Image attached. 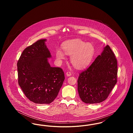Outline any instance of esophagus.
<instances>
[{"label": "esophagus", "mask_w": 133, "mask_h": 133, "mask_svg": "<svg viewBox=\"0 0 133 133\" xmlns=\"http://www.w3.org/2000/svg\"><path fill=\"white\" fill-rule=\"evenodd\" d=\"M71 75H72V74H71V73L70 72H67L66 73V76H71Z\"/></svg>", "instance_id": "1"}]
</instances>
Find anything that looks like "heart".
<instances>
[{
  "instance_id": "heart-1",
  "label": "heart",
  "mask_w": 133,
  "mask_h": 133,
  "mask_svg": "<svg viewBox=\"0 0 133 133\" xmlns=\"http://www.w3.org/2000/svg\"><path fill=\"white\" fill-rule=\"evenodd\" d=\"M64 52L60 49L56 51V57L61 60L65 57V54L71 55L70 61L78 69L87 66L90 63L94 52V47L91 43L77 39L67 41L62 45Z\"/></svg>"
}]
</instances>
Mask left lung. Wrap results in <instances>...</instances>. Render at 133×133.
<instances>
[{
	"label": "left lung",
	"mask_w": 133,
	"mask_h": 133,
	"mask_svg": "<svg viewBox=\"0 0 133 133\" xmlns=\"http://www.w3.org/2000/svg\"><path fill=\"white\" fill-rule=\"evenodd\" d=\"M117 61L109 45L92 64L79 74L78 91L83 102L99 103L105 100L117 81Z\"/></svg>",
	"instance_id": "left-lung-1"
}]
</instances>
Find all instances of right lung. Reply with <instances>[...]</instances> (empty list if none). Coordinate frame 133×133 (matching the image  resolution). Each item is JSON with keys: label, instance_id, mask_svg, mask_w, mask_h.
I'll return each mask as SVG.
<instances>
[{"label": "right lung", "instance_id": "add662e5", "mask_svg": "<svg viewBox=\"0 0 133 133\" xmlns=\"http://www.w3.org/2000/svg\"><path fill=\"white\" fill-rule=\"evenodd\" d=\"M40 39L23 51L17 62L18 84L26 97L36 104H48L56 98L65 80L59 67H52L50 52Z\"/></svg>", "mask_w": 133, "mask_h": 133}]
</instances>
